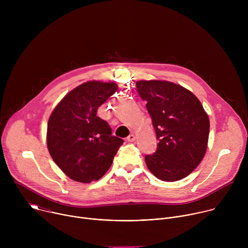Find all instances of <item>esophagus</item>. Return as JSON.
Instances as JSON below:
<instances>
[{
  "instance_id": "1",
  "label": "esophagus",
  "mask_w": 248,
  "mask_h": 248,
  "mask_svg": "<svg viewBox=\"0 0 248 248\" xmlns=\"http://www.w3.org/2000/svg\"><path fill=\"white\" fill-rule=\"evenodd\" d=\"M126 140L128 141V142H133V141L135 140V136H134V134H129V135L127 136Z\"/></svg>"
}]
</instances>
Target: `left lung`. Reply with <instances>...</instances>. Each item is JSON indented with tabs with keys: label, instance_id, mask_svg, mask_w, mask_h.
Returning a JSON list of instances; mask_svg holds the SVG:
<instances>
[{
	"label": "left lung",
	"instance_id": "left-lung-1",
	"mask_svg": "<svg viewBox=\"0 0 248 248\" xmlns=\"http://www.w3.org/2000/svg\"><path fill=\"white\" fill-rule=\"evenodd\" d=\"M136 89L152 119L159 143L145 156L149 170L161 181L187 176L202 161L208 144L210 122L197 97L169 81L140 80Z\"/></svg>",
	"mask_w": 248,
	"mask_h": 248
}]
</instances>
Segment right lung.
I'll use <instances>...</instances> for the list:
<instances>
[{
  "label": "right lung",
  "mask_w": 248,
  "mask_h": 248,
  "mask_svg": "<svg viewBox=\"0 0 248 248\" xmlns=\"http://www.w3.org/2000/svg\"><path fill=\"white\" fill-rule=\"evenodd\" d=\"M115 82L88 81L67 93L52 112L47 127L51 157L70 179L89 184L107 172L124 140L112 135L97 110L116 91Z\"/></svg>",
  "instance_id": "obj_1"
}]
</instances>
